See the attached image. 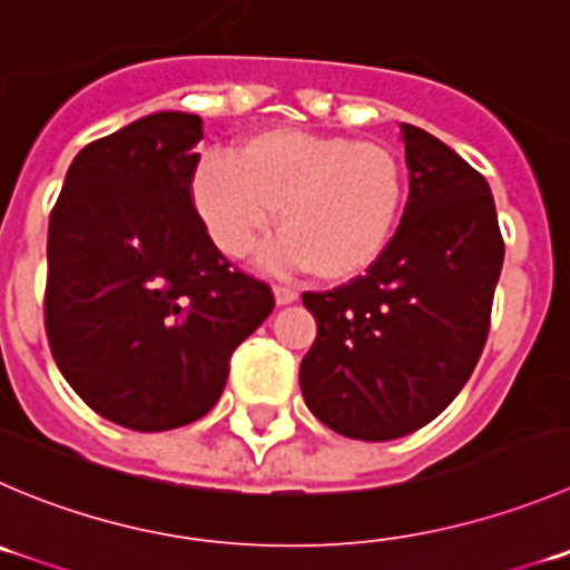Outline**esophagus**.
<instances>
[{"label": "esophagus", "instance_id": "34e87169", "mask_svg": "<svg viewBox=\"0 0 570 570\" xmlns=\"http://www.w3.org/2000/svg\"><path fill=\"white\" fill-rule=\"evenodd\" d=\"M296 291L294 288H285V285H274V299L276 305H291V302H296Z\"/></svg>", "mask_w": 570, "mask_h": 570}]
</instances>
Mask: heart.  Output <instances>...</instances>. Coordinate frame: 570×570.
<instances>
[{"mask_svg": "<svg viewBox=\"0 0 570 570\" xmlns=\"http://www.w3.org/2000/svg\"><path fill=\"white\" fill-rule=\"evenodd\" d=\"M187 195L226 257H246L279 209L282 232L263 263L279 274L313 271L324 282H350L392 246L409 204V167L377 139L271 128L243 139L235 156H200Z\"/></svg>", "mask_w": 570, "mask_h": 570, "instance_id": "b5f03b06", "label": "heart"}]
</instances>
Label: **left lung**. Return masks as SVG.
<instances>
[{"label": "left lung", "mask_w": 570, "mask_h": 570, "mask_svg": "<svg viewBox=\"0 0 570 570\" xmlns=\"http://www.w3.org/2000/svg\"><path fill=\"white\" fill-rule=\"evenodd\" d=\"M400 131L411 193L389 252L366 276L302 294L318 327L299 366L307 409L363 442L428 425L462 392L503 265L487 178L422 128Z\"/></svg>", "instance_id": "1"}]
</instances>
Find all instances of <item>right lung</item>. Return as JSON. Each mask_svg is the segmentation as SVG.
I'll list each match as a JSON object with an SVG mask.
<instances>
[{
	"instance_id": "obj_1",
	"label": "right lung",
	"mask_w": 570,
	"mask_h": 570,
	"mask_svg": "<svg viewBox=\"0 0 570 570\" xmlns=\"http://www.w3.org/2000/svg\"><path fill=\"white\" fill-rule=\"evenodd\" d=\"M198 114L159 111L86 145L47 235L52 357L89 409L131 431L200 420L229 357L274 311L189 207Z\"/></svg>"
}]
</instances>
